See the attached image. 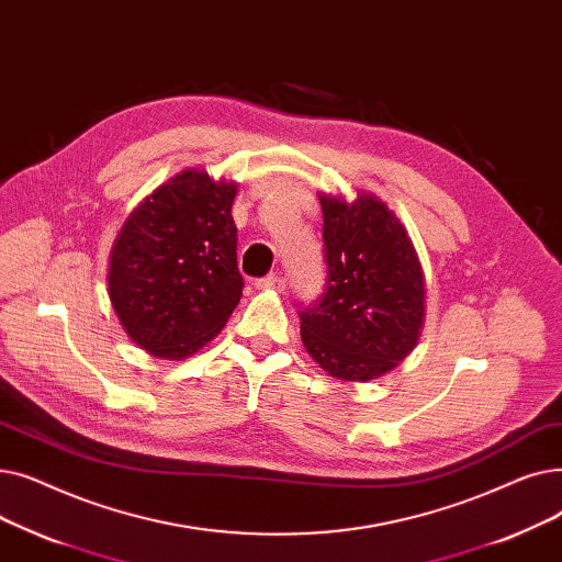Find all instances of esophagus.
I'll use <instances>...</instances> for the list:
<instances>
[{
  "label": "esophagus",
  "instance_id": "34e87169",
  "mask_svg": "<svg viewBox=\"0 0 562 562\" xmlns=\"http://www.w3.org/2000/svg\"><path fill=\"white\" fill-rule=\"evenodd\" d=\"M256 288L258 290H277V292H281L285 288V279L279 277V274H270V277H265V279H258Z\"/></svg>",
  "mask_w": 562,
  "mask_h": 562
}]
</instances>
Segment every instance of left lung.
<instances>
[{"label": "left lung", "instance_id": "1", "mask_svg": "<svg viewBox=\"0 0 562 562\" xmlns=\"http://www.w3.org/2000/svg\"><path fill=\"white\" fill-rule=\"evenodd\" d=\"M327 290L300 311L302 342L329 378L370 382L412 355L425 325V274L416 247L375 194H319Z\"/></svg>", "mask_w": 562, "mask_h": 562}]
</instances>
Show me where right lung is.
<instances>
[{"label": "right lung", "mask_w": 562, "mask_h": 562, "mask_svg": "<svg viewBox=\"0 0 562 562\" xmlns=\"http://www.w3.org/2000/svg\"><path fill=\"white\" fill-rule=\"evenodd\" d=\"M239 182L184 169L159 184L121 226L106 292L127 338L157 359L180 361L215 338L243 297Z\"/></svg>", "instance_id": "add662e5"}]
</instances>
